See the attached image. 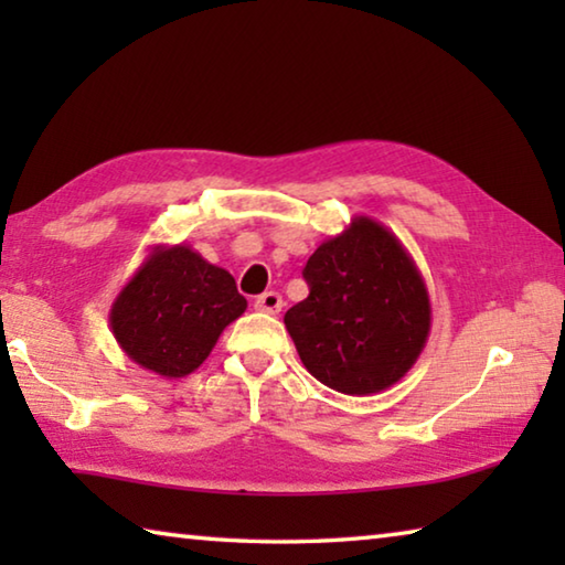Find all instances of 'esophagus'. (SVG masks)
Here are the masks:
<instances>
[{"mask_svg": "<svg viewBox=\"0 0 565 565\" xmlns=\"http://www.w3.org/2000/svg\"><path fill=\"white\" fill-rule=\"evenodd\" d=\"M281 303H284L281 296L276 291H264L262 296H256V301H254L256 309L264 311V313H279Z\"/></svg>", "mask_w": 565, "mask_h": 565, "instance_id": "1", "label": "esophagus"}]
</instances>
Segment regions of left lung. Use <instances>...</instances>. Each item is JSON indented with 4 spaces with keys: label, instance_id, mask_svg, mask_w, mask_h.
<instances>
[{
    "label": "left lung",
    "instance_id": "obj_1",
    "mask_svg": "<svg viewBox=\"0 0 565 565\" xmlns=\"http://www.w3.org/2000/svg\"><path fill=\"white\" fill-rule=\"evenodd\" d=\"M309 296L284 313L301 363L339 394L371 396L408 374L431 331L424 276L394 232L353 216L303 266Z\"/></svg>",
    "mask_w": 565,
    "mask_h": 565
}]
</instances>
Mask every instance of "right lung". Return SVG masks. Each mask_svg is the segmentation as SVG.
Wrapping results in <instances>:
<instances>
[{"mask_svg": "<svg viewBox=\"0 0 565 565\" xmlns=\"http://www.w3.org/2000/svg\"><path fill=\"white\" fill-rule=\"evenodd\" d=\"M246 311L234 276L186 244L151 246L109 311L114 339L141 369L184 379Z\"/></svg>", "mask_w": 565, "mask_h": 565, "instance_id": "right-lung-1", "label": "right lung"}]
</instances>
